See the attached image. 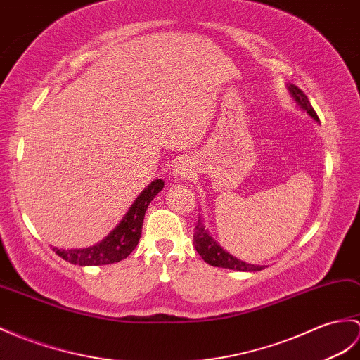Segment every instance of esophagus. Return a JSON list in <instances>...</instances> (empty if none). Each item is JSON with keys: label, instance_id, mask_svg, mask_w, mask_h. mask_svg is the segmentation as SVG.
<instances>
[{"label": "esophagus", "instance_id": "34e87169", "mask_svg": "<svg viewBox=\"0 0 360 360\" xmlns=\"http://www.w3.org/2000/svg\"><path fill=\"white\" fill-rule=\"evenodd\" d=\"M174 173L179 178H190L191 174V165L187 161H179L176 165H174Z\"/></svg>", "mask_w": 360, "mask_h": 360}]
</instances>
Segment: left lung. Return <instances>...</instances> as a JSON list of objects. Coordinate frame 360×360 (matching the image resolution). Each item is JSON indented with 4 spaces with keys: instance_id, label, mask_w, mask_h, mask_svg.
Masks as SVG:
<instances>
[{
    "instance_id": "8db88e82",
    "label": "left lung",
    "mask_w": 360,
    "mask_h": 360,
    "mask_svg": "<svg viewBox=\"0 0 360 360\" xmlns=\"http://www.w3.org/2000/svg\"><path fill=\"white\" fill-rule=\"evenodd\" d=\"M288 89L291 91V95H293V98L297 101V104L302 107L304 110H307V113L310 115L311 118L319 121L317 113L314 112L313 105L310 104V101H308V98L304 91L297 89L296 86H290ZM193 244H195L196 252L202 256L204 261L213 266H222V269H230V270H238V271H261L265 269V266L252 265L244 261H239V259L229 255L225 250H222L218 244H216V240H213L210 235H208L200 221L196 222L195 233H193Z\"/></svg>"
}]
</instances>
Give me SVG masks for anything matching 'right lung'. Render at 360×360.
Here are the masks:
<instances>
[{
  "instance_id": "add662e5",
  "label": "right lung",
  "mask_w": 360,
  "mask_h": 360,
  "mask_svg": "<svg viewBox=\"0 0 360 360\" xmlns=\"http://www.w3.org/2000/svg\"><path fill=\"white\" fill-rule=\"evenodd\" d=\"M162 187V179H156L150 184L133 202L120 225H116V229L99 244L75 250H60L53 247V252L64 261L75 265H107L122 261L138 245L147 207Z\"/></svg>"
}]
</instances>
